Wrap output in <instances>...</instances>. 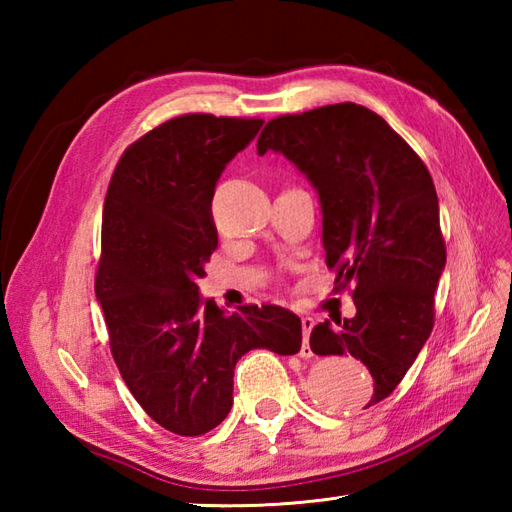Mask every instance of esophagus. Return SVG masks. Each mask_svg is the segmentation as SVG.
Wrapping results in <instances>:
<instances>
[{
	"label": "esophagus",
	"instance_id": "1",
	"mask_svg": "<svg viewBox=\"0 0 512 512\" xmlns=\"http://www.w3.org/2000/svg\"><path fill=\"white\" fill-rule=\"evenodd\" d=\"M301 328H303V345H301V356L303 358H310L314 352H312V347H310V332H312V328H314V319L312 317H303L301 319Z\"/></svg>",
	"mask_w": 512,
	"mask_h": 512
}]
</instances>
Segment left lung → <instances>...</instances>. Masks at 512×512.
Instances as JSON below:
<instances>
[{
    "mask_svg": "<svg viewBox=\"0 0 512 512\" xmlns=\"http://www.w3.org/2000/svg\"><path fill=\"white\" fill-rule=\"evenodd\" d=\"M281 151L319 191L325 264L334 290L352 286L354 319L314 325V354H352L385 400L427 343L447 264L431 173L385 118L356 103L268 121L257 151Z\"/></svg>",
    "mask_w": 512,
    "mask_h": 512,
    "instance_id": "obj_1",
    "label": "left lung"
}]
</instances>
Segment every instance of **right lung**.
Listing matches in <instances>:
<instances>
[{
  "label": "right lung",
  "mask_w": 512,
  "mask_h": 512,
  "mask_svg": "<svg viewBox=\"0 0 512 512\" xmlns=\"http://www.w3.org/2000/svg\"><path fill=\"white\" fill-rule=\"evenodd\" d=\"M262 118L182 114L129 145L103 206L96 299L125 385L160 427L202 436L233 407V374L255 347L301 350V321L281 306L224 312L195 277L217 248L213 193Z\"/></svg>",
  "instance_id": "obj_1"
}]
</instances>
